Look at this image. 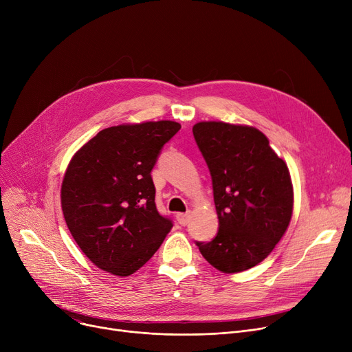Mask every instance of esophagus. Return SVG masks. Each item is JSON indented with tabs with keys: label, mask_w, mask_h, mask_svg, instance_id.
<instances>
[{
	"label": "esophagus",
	"mask_w": 352,
	"mask_h": 352,
	"mask_svg": "<svg viewBox=\"0 0 352 352\" xmlns=\"http://www.w3.org/2000/svg\"><path fill=\"white\" fill-rule=\"evenodd\" d=\"M175 218H177L179 226H187L188 219H190V214H188V212H178V214L175 215Z\"/></svg>",
	"instance_id": "34e87169"
}]
</instances>
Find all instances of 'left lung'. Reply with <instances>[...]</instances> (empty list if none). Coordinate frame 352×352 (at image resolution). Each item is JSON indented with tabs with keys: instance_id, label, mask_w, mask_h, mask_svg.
Wrapping results in <instances>:
<instances>
[{
	"instance_id": "left-lung-1",
	"label": "left lung",
	"mask_w": 352,
	"mask_h": 352,
	"mask_svg": "<svg viewBox=\"0 0 352 352\" xmlns=\"http://www.w3.org/2000/svg\"><path fill=\"white\" fill-rule=\"evenodd\" d=\"M192 134L208 165L218 215L215 238L195 244L218 271L252 268L289 226L294 191L288 166L254 126L202 121Z\"/></svg>"
}]
</instances>
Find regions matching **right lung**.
<instances>
[{
	"label": "right lung",
	"mask_w": 352,
	"mask_h": 352,
	"mask_svg": "<svg viewBox=\"0 0 352 352\" xmlns=\"http://www.w3.org/2000/svg\"><path fill=\"white\" fill-rule=\"evenodd\" d=\"M181 125L148 121L109 126L72 157L61 187L67 227L98 268L118 276L140 270L173 221L155 206L151 171Z\"/></svg>",
	"instance_id": "1"
}]
</instances>
